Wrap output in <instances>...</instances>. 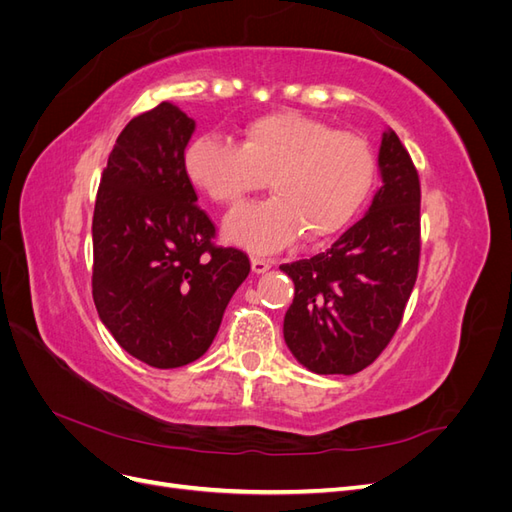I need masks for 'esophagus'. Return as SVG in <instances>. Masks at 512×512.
<instances>
[{"label":"esophagus","mask_w":512,"mask_h":512,"mask_svg":"<svg viewBox=\"0 0 512 512\" xmlns=\"http://www.w3.org/2000/svg\"><path fill=\"white\" fill-rule=\"evenodd\" d=\"M271 269V262L265 260V258H258V256H252V271L254 273H267Z\"/></svg>","instance_id":"1"}]
</instances>
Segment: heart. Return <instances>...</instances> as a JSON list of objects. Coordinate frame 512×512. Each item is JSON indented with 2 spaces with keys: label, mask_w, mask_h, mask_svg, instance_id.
<instances>
[{
  "label": "heart",
  "mask_w": 512,
  "mask_h": 512,
  "mask_svg": "<svg viewBox=\"0 0 512 512\" xmlns=\"http://www.w3.org/2000/svg\"><path fill=\"white\" fill-rule=\"evenodd\" d=\"M185 173L213 203L232 205L269 179L273 198L224 220V237L256 254L342 232L367 203L376 158L365 138L294 111L247 123L239 145L200 134L185 149Z\"/></svg>",
  "instance_id": "obj_1"
}]
</instances>
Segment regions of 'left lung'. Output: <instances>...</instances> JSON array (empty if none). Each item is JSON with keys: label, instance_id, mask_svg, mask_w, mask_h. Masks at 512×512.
I'll return each instance as SVG.
<instances>
[{"label": "left lung", "instance_id": "obj_1", "mask_svg": "<svg viewBox=\"0 0 512 512\" xmlns=\"http://www.w3.org/2000/svg\"><path fill=\"white\" fill-rule=\"evenodd\" d=\"M382 185L363 220L327 252L280 269L294 282L284 339L320 376L359 374L395 335L421 256V183L389 128L378 153Z\"/></svg>", "mask_w": 512, "mask_h": 512}]
</instances>
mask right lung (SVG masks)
Returning a JSON list of instances; mask_svg holds the SVG:
<instances>
[{
    "mask_svg": "<svg viewBox=\"0 0 512 512\" xmlns=\"http://www.w3.org/2000/svg\"><path fill=\"white\" fill-rule=\"evenodd\" d=\"M196 130L175 104L134 117L108 156L94 209V303L115 342L158 369L203 356L250 258L215 247L185 147Z\"/></svg>",
    "mask_w": 512,
    "mask_h": 512,
    "instance_id": "add662e5",
    "label": "right lung"
}]
</instances>
